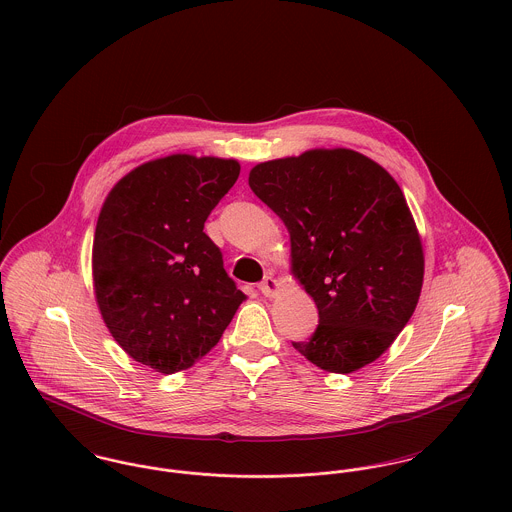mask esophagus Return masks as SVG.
I'll list each match as a JSON object with an SVG mask.
<instances>
[{
	"label": "esophagus",
	"mask_w": 512,
	"mask_h": 512,
	"mask_svg": "<svg viewBox=\"0 0 512 512\" xmlns=\"http://www.w3.org/2000/svg\"><path fill=\"white\" fill-rule=\"evenodd\" d=\"M258 288L266 297H274V295H278L280 290H282V284L274 276H266Z\"/></svg>",
	"instance_id": "obj_1"
}]
</instances>
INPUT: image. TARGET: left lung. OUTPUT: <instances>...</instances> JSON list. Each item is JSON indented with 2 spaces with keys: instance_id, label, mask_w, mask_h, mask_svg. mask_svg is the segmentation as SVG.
Instances as JSON below:
<instances>
[{
  "instance_id": "1",
  "label": "left lung",
  "mask_w": 512,
  "mask_h": 512,
  "mask_svg": "<svg viewBox=\"0 0 512 512\" xmlns=\"http://www.w3.org/2000/svg\"><path fill=\"white\" fill-rule=\"evenodd\" d=\"M248 185L284 220L290 272L319 309L317 331L293 349L337 374L374 363L410 321L424 284V246L400 185L347 147L258 163Z\"/></svg>"
}]
</instances>
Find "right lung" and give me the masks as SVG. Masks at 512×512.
Returning a JSON list of instances; mask_svg holds the SVG:
<instances>
[{"mask_svg": "<svg viewBox=\"0 0 512 512\" xmlns=\"http://www.w3.org/2000/svg\"><path fill=\"white\" fill-rule=\"evenodd\" d=\"M238 175L236 159L173 153L138 165L104 199L94 297L114 341L140 365L161 374L195 365L246 299L203 232Z\"/></svg>", "mask_w": 512, "mask_h": 512, "instance_id": "right-lung-1", "label": "right lung"}]
</instances>
